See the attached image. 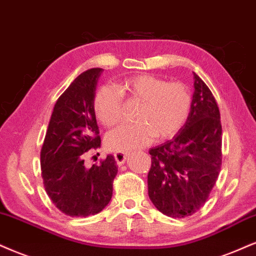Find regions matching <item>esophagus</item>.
<instances>
[{"mask_svg":"<svg viewBox=\"0 0 256 256\" xmlns=\"http://www.w3.org/2000/svg\"><path fill=\"white\" fill-rule=\"evenodd\" d=\"M128 154L122 152H118L114 154V158H116V163H118L119 166L124 164L126 160H128Z\"/></svg>","mask_w":256,"mask_h":256,"instance_id":"34e87169","label":"esophagus"}]
</instances>
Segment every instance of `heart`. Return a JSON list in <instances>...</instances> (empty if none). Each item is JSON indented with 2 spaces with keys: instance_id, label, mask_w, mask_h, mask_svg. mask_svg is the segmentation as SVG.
Segmentation results:
<instances>
[{
  "instance_id": "obj_1",
  "label": "heart",
  "mask_w": 256,
  "mask_h": 256,
  "mask_svg": "<svg viewBox=\"0 0 256 256\" xmlns=\"http://www.w3.org/2000/svg\"><path fill=\"white\" fill-rule=\"evenodd\" d=\"M119 88L102 86L95 93L93 104L98 122L112 128L122 119V92L142 102L136 114L138 122L122 125L107 134L106 146L113 152H131L146 146L152 137L174 136L188 118L192 96L184 83L143 74L126 78Z\"/></svg>"
}]
</instances>
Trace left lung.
Wrapping results in <instances>:
<instances>
[{
	"instance_id": "left-lung-1",
	"label": "left lung",
	"mask_w": 256,
	"mask_h": 256,
	"mask_svg": "<svg viewBox=\"0 0 256 256\" xmlns=\"http://www.w3.org/2000/svg\"><path fill=\"white\" fill-rule=\"evenodd\" d=\"M149 198L173 218L192 216L205 204L222 166V124L216 98L194 74L188 118L170 140L152 148Z\"/></svg>"
}]
</instances>
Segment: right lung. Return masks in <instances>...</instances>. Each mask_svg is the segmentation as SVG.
<instances>
[{"mask_svg": "<svg viewBox=\"0 0 256 256\" xmlns=\"http://www.w3.org/2000/svg\"><path fill=\"white\" fill-rule=\"evenodd\" d=\"M102 69L82 72L58 98L40 152L44 187L54 206L70 217H88L106 208L118 167L112 155L86 168L84 154L101 146L94 96Z\"/></svg>", "mask_w": 256, "mask_h": 256, "instance_id": "add662e5", "label": "right lung"}]
</instances>
